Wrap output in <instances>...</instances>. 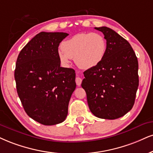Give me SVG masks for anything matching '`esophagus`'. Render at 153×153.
<instances>
[{
	"instance_id": "obj_1",
	"label": "esophagus",
	"mask_w": 153,
	"mask_h": 153,
	"mask_svg": "<svg viewBox=\"0 0 153 153\" xmlns=\"http://www.w3.org/2000/svg\"><path fill=\"white\" fill-rule=\"evenodd\" d=\"M82 79L80 78V77H76V85L77 86H81V84H82Z\"/></svg>"
}]
</instances>
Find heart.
Wrapping results in <instances>:
<instances>
[{
	"instance_id": "obj_1",
	"label": "heart",
	"mask_w": 153,
	"mask_h": 153,
	"mask_svg": "<svg viewBox=\"0 0 153 153\" xmlns=\"http://www.w3.org/2000/svg\"><path fill=\"white\" fill-rule=\"evenodd\" d=\"M59 50V59L68 64L74 59L76 65L82 69H90L97 66L106 53V41L97 33H81L74 35L62 44Z\"/></svg>"
}]
</instances>
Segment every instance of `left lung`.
Returning <instances> with one entry per match:
<instances>
[{"instance_id":"left-lung-1","label":"left lung","mask_w":153,"mask_h":153,"mask_svg":"<svg viewBox=\"0 0 153 153\" xmlns=\"http://www.w3.org/2000/svg\"><path fill=\"white\" fill-rule=\"evenodd\" d=\"M106 39V53L100 64L84 72L82 86L94 116L114 120L133 108L138 88V62L130 43L107 27H95Z\"/></svg>"}]
</instances>
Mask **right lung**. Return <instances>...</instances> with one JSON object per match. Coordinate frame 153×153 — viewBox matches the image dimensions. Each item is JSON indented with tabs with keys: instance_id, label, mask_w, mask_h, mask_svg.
<instances>
[{
	"instance_id": "add662e5",
	"label": "right lung",
	"mask_w": 153,
	"mask_h": 153,
	"mask_svg": "<svg viewBox=\"0 0 153 153\" xmlns=\"http://www.w3.org/2000/svg\"><path fill=\"white\" fill-rule=\"evenodd\" d=\"M66 33L41 32L20 51L15 79L18 97L28 116L45 126L62 123L76 88L75 71L60 67L59 43Z\"/></svg>"
}]
</instances>
